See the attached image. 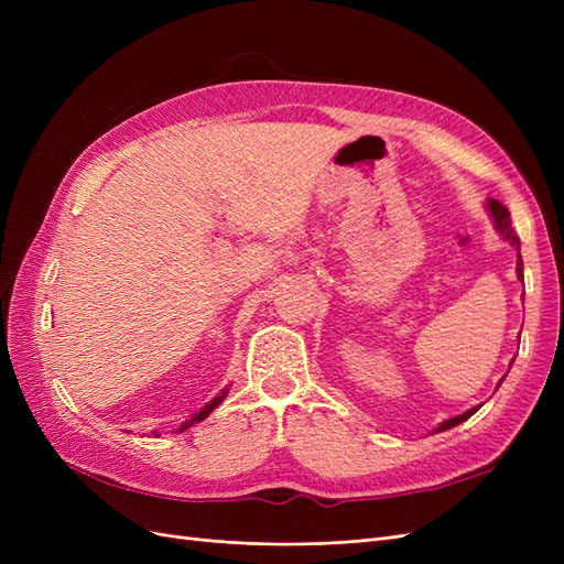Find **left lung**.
<instances>
[{"instance_id": "8db88e82", "label": "left lung", "mask_w": 564, "mask_h": 564, "mask_svg": "<svg viewBox=\"0 0 564 564\" xmlns=\"http://www.w3.org/2000/svg\"><path fill=\"white\" fill-rule=\"evenodd\" d=\"M487 209H489V214H491V218H494V226H497V230L503 235V240L506 242H510V247H516V251H518V265H516V270H518V280H522L524 275H522V256H520V240H518V235H516V230H513V226H510V214H508V209L503 207V204L499 202V199H487ZM477 409L480 406H473V409H468V412H464V414H458V416H454V419H447L445 423H440L437 429H435V433H442V431H449V429H454V425H458V423H464L466 419H470Z\"/></svg>"}]
</instances>
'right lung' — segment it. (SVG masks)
Instances as JSON below:
<instances>
[{
  "label": "right lung",
  "instance_id": "obj_1",
  "mask_svg": "<svg viewBox=\"0 0 564 564\" xmlns=\"http://www.w3.org/2000/svg\"><path fill=\"white\" fill-rule=\"evenodd\" d=\"M228 395V390H224V392H220V395H216L209 404H204L202 409H199V412L197 414H193V419H187L185 423H181V429H178V433H183L185 429H191V425H195V423H199V421H204V419H207L212 412H214V409L220 404V402H224V398Z\"/></svg>",
  "mask_w": 564,
  "mask_h": 564
}]
</instances>
